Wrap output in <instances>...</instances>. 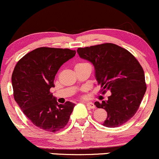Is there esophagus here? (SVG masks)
<instances>
[{"instance_id":"esophagus-1","label":"esophagus","mask_w":159,"mask_h":159,"mask_svg":"<svg viewBox=\"0 0 159 159\" xmlns=\"http://www.w3.org/2000/svg\"><path fill=\"white\" fill-rule=\"evenodd\" d=\"M86 105H87V107H89V108H95V105L93 102H85Z\"/></svg>"}]
</instances>
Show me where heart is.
I'll list each match as a JSON object with an SVG mask.
<instances>
[{
    "mask_svg": "<svg viewBox=\"0 0 159 159\" xmlns=\"http://www.w3.org/2000/svg\"><path fill=\"white\" fill-rule=\"evenodd\" d=\"M84 64H87V63H78L76 66H78V65H84Z\"/></svg>",
    "mask_w": 159,
    "mask_h": 159,
    "instance_id": "1",
    "label": "heart"
}]
</instances>
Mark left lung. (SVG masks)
Segmentation results:
<instances>
[{
  "mask_svg": "<svg viewBox=\"0 0 159 159\" xmlns=\"http://www.w3.org/2000/svg\"><path fill=\"white\" fill-rule=\"evenodd\" d=\"M77 52L93 65L95 77L103 93H111L107 100L94 103L107 111L102 125L108 128L123 125L135 114L147 90L139 62L126 49L112 43L78 48Z\"/></svg>",
  "mask_w": 159,
  "mask_h": 159,
  "instance_id": "1",
  "label": "left lung"
}]
</instances>
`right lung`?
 Wrapping results in <instances>:
<instances>
[{"label": "right lung", "mask_w": 159, "mask_h": 159, "mask_svg": "<svg viewBox=\"0 0 159 159\" xmlns=\"http://www.w3.org/2000/svg\"><path fill=\"white\" fill-rule=\"evenodd\" d=\"M68 48L41 47L27 53L18 62L12 75L13 96L21 110L34 125L50 132L68 123L75 104H58L50 90L63 63L75 55Z\"/></svg>", "instance_id": "obj_1"}]
</instances>
